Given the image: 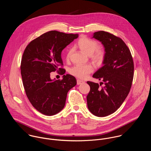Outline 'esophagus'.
Segmentation results:
<instances>
[{"label": "esophagus", "instance_id": "esophagus-1", "mask_svg": "<svg viewBox=\"0 0 151 151\" xmlns=\"http://www.w3.org/2000/svg\"><path fill=\"white\" fill-rule=\"evenodd\" d=\"M84 83V81H82V80H77V85H80V84H83V83Z\"/></svg>", "mask_w": 151, "mask_h": 151}]
</instances>
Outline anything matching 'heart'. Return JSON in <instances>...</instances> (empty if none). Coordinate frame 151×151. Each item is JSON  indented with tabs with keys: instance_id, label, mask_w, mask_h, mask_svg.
Segmentation results:
<instances>
[{
	"instance_id": "b5f03b06",
	"label": "heart",
	"mask_w": 151,
	"mask_h": 151,
	"mask_svg": "<svg viewBox=\"0 0 151 151\" xmlns=\"http://www.w3.org/2000/svg\"><path fill=\"white\" fill-rule=\"evenodd\" d=\"M83 53L87 56H90L92 60L96 64H101L104 60L105 53L104 50L98 49V43L92 40L87 38L85 37H81L75 45ZM72 51L68 50L66 54V60L68 61L71 58ZM93 68L91 65H76L70 69V73L78 78H86L92 73Z\"/></svg>"
}]
</instances>
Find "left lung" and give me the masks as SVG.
Wrapping results in <instances>:
<instances>
[{"instance_id":"1","label":"left lung","mask_w":151,"mask_h":151,"mask_svg":"<svg viewBox=\"0 0 151 151\" xmlns=\"http://www.w3.org/2000/svg\"><path fill=\"white\" fill-rule=\"evenodd\" d=\"M92 38L105 48L104 65L93 75L102 80L104 86L87 81L90 86L87 106L93 115L105 117L115 112L127 98L134 77V63L129 47L119 37L100 31L94 32Z\"/></svg>"}]
</instances>
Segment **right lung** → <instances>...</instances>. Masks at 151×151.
<instances>
[{
  "label": "right lung",
  "instance_id": "obj_1",
  "mask_svg": "<svg viewBox=\"0 0 151 151\" xmlns=\"http://www.w3.org/2000/svg\"><path fill=\"white\" fill-rule=\"evenodd\" d=\"M78 37L57 31L47 32L29 43L22 55L21 74L24 89L32 105L46 116L55 115L65 107L67 92L77 84L76 78L64 75L62 81L50 78L51 72L63 75L61 53Z\"/></svg>",
  "mask_w": 151,
  "mask_h": 151
}]
</instances>
